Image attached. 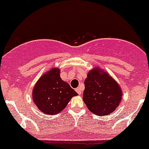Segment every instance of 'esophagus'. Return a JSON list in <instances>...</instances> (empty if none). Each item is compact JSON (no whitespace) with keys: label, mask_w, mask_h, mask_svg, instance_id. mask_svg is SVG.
I'll use <instances>...</instances> for the list:
<instances>
[{"label":"esophagus","mask_w":149,"mask_h":149,"mask_svg":"<svg viewBox=\"0 0 149 149\" xmlns=\"http://www.w3.org/2000/svg\"><path fill=\"white\" fill-rule=\"evenodd\" d=\"M75 91H77V94H78L79 95H81V93H82V89H81V88H80V87H78V88H76V89H75Z\"/></svg>","instance_id":"34e87169"}]
</instances>
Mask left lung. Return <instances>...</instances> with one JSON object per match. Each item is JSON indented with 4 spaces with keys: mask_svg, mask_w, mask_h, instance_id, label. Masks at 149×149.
I'll use <instances>...</instances> for the list:
<instances>
[{
    "mask_svg": "<svg viewBox=\"0 0 149 149\" xmlns=\"http://www.w3.org/2000/svg\"><path fill=\"white\" fill-rule=\"evenodd\" d=\"M99 69L88 72L85 80L83 99L90 111L104 116L114 111L120 105L122 91L112 77Z\"/></svg>",
    "mask_w": 149,
    "mask_h": 149,
    "instance_id": "1",
    "label": "left lung"
}]
</instances>
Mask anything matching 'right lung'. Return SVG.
Returning <instances> with one entry per match:
<instances>
[{"mask_svg": "<svg viewBox=\"0 0 149 149\" xmlns=\"http://www.w3.org/2000/svg\"><path fill=\"white\" fill-rule=\"evenodd\" d=\"M76 95L77 92L61 80L58 69H53L43 74L32 92L34 102L38 109L50 115L63 111L71 98Z\"/></svg>", "mask_w": 149, "mask_h": 149, "instance_id": "add662e5", "label": "right lung"}]
</instances>
